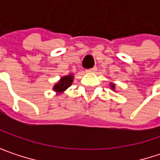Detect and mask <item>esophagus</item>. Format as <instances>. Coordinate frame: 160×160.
<instances>
[{"label":"esophagus","mask_w":160,"mask_h":160,"mask_svg":"<svg viewBox=\"0 0 160 160\" xmlns=\"http://www.w3.org/2000/svg\"><path fill=\"white\" fill-rule=\"evenodd\" d=\"M96 69H97V68H96V67H94V68H92L87 69V70H86V72H94Z\"/></svg>","instance_id":"34e87169"}]
</instances>
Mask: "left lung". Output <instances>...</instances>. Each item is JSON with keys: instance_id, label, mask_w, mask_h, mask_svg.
<instances>
[{"instance_id": "obj_1", "label": "left lung", "mask_w": 160, "mask_h": 160, "mask_svg": "<svg viewBox=\"0 0 160 160\" xmlns=\"http://www.w3.org/2000/svg\"><path fill=\"white\" fill-rule=\"evenodd\" d=\"M111 88H112V89H114V88H115V85H114V84H112Z\"/></svg>"}]
</instances>
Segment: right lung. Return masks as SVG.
<instances>
[{
	"instance_id": "add662e5",
	"label": "right lung",
	"mask_w": 160,
	"mask_h": 160,
	"mask_svg": "<svg viewBox=\"0 0 160 160\" xmlns=\"http://www.w3.org/2000/svg\"><path fill=\"white\" fill-rule=\"evenodd\" d=\"M72 81H73V76L72 75H68L67 77H63L57 84L54 85L53 90L58 92H61L65 91L66 89H68L71 85Z\"/></svg>"
}]
</instances>
